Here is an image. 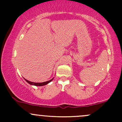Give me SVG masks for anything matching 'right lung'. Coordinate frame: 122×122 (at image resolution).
Instances as JSON below:
<instances>
[{
    "mask_svg": "<svg viewBox=\"0 0 122 122\" xmlns=\"http://www.w3.org/2000/svg\"><path fill=\"white\" fill-rule=\"evenodd\" d=\"M53 79H52L51 80H50L49 81H45V82H31V81H30L27 80L26 79H25V80L27 81L28 83L30 84V85H36V86H43V85H45L47 84L48 83H49L50 81H52V80Z\"/></svg>",
    "mask_w": 122,
    "mask_h": 122,
    "instance_id": "obj_1",
    "label": "right lung"
}]
</instances>
